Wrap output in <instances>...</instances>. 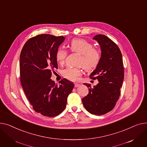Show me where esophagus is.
<instances>
[{"label":"esophagus","mask_w":147,"mask_h":147,"mask_svg":"<svg viewBox=\"0 0 147 147\" xmlns=\"http://www.w3.org/2000/svg\"><path fill=\"white\" fill-rule=\"evenodd\" d=\"M80 85H80V84H78V83H75V85H74V86H75V88H76V87H80Z\"/></svg>","instance_id":"34e87169"}]
</instances>
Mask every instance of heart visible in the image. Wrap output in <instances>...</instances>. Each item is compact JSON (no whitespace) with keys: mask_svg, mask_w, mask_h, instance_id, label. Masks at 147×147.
Returning <instances> with one entry per match:
<instances>
[{"mask_svg":"<svg viewBox=\"0 0 147 147\" xmlns=\"http://www.w3.org/2000/svg\"><path fill=\"white\" fill-rule=\"evenodd\" d=\"M70 49L72 51L81 55L79 63L82 65L87 71H91L96 68L100 63L101 54L100 51L93 47V45L88 41L75 38L70 43ZM67 51L61 47L56 53V60L58 63H63L67 56ZM82 74V71L79 67H68L62 71V75L68 80L76 81Z\"/></svg>","mask_w":147,"mask_h":147,"instance_id":"heart-1","label":"heart"}]
</instances>
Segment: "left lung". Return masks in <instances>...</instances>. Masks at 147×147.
I'll return each mask as SVG.
<instances>
[{"instance_id": "8db88e82", "label": "left lung", "mask_w": 147, "mask_h": 147, "mask_svg": "<svg viewBox=\"0 0 147 147\" xmlns=\"http://www.w3.org/2000/svg\"><path fill=\"white\" fill-rule=\"evenodd\" d=\"M101 51L99 64L90 74L98 83L90 87L87 96L82 99L85 109L92 115H102L113 109L120 94L124 79L122 56L118 46L109 37L102 34L94 36Z\"/></svg>"}]
</instances>
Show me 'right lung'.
Returning a JSON list of instances; mask_svg holds the SVG:
<instances>
[{"label":"right lung","mask_w":147,"mask_h":147,"mask_svg":"<svg viewBox=\"0 0 147 147\" xmlns=\"http://www.w3.org/2000/svg\"><path fill=\"white\" fill-rule=\"evenodd\" d=\"M63 36L41 34L29 39L20 57V80L33 109L47 117L59 115L66 106L74 84L64 78L58 85L50 78L57 69L56 53Z\"/></svg>","instance_id":"1"}]
</instances>
